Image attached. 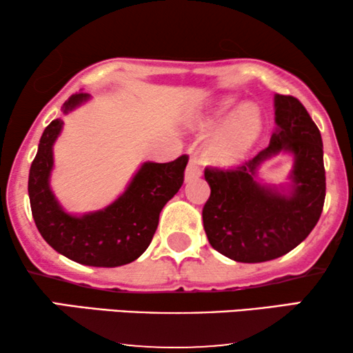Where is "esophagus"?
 I'll use <instances>...</instances> for the list:
<instances>
[{
    "mask_svg": "<svg viewBox=\"0 0 353 353\" xmlns=\"http://www.w3.org/2000/svg\"><path fill=\"white\" fill-rule=\"evenodd\" d=\"M199 176H201V162L197 161V159H191V161L188 162V167L185 172V181H192Z\"/></svg>",
    "mask_w": 353,
    "mask_h": 353,
    "instance_id": "obj_1",
    "label": "esophagus"
}]
</instances>
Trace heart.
<instances>
[{"mask_svg": "<svg viewBox=\"0 0 353 353\" xmlns=\"http://www.w3.org/2000/svg\"><path fill=\"white\" fill-rule=\"evenodd\" d=\"M234 108V98H223L199 119V127L204 130L219 127L227 120L205 149L207 159L219 167L238 163L254 148L263 128L262 112L257 105L248 103L233 112Z\"/></svg>", "mask_w": 353, "mask_h": 353, "instance_id": "heart-1", "label": "heart"}]
</instances>
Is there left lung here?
<instances>
[{"label":"left lung","instance_id":"left-lung-1","mask_svg":"<svg viewBox=\"0 0 353 353\" xmlns=\"http://www.w3.org/2000/svg\"><path fill=\"white\" fill-rule=\"evenodd\" d=\"M268 148L234 170L205 168L210 197L202 221L212 248L234 262L260 263L291 252L320 220L326 196L321 133L294 96L274 94ZM294 157L290 183L258 181V167L278 153Z\"/></svg>","mask_w":353,"mask_h":353}]
</instances>
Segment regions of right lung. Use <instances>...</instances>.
Returning a JSON list of instances; mask_svg holds the SVG:
<instances>
[{
    "label": "right lung",
    "instance_id": "1",
    "mask_svg": "<svg viewBox=\"0 0 353 353\" xmlns=\"http://www.w3.org/2000/svg\"><path fill=\"white\" fill-rule=\"evenodd\" d=\"M90 98L83 91L72 94L62 104V114L72 112ZM62 127L64 120L56 119L45 128L28 173V197L38 231L56 252L77 263L114 268L133 262L151 244L163 205L181 188L188 156L167 163H141L112 204L74 215L64 210L50 185L54 167L52 146Z\"/></svg>",
    "mask_w": 353,
    "mask_h": 353
}]
</instances>
